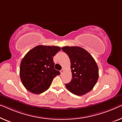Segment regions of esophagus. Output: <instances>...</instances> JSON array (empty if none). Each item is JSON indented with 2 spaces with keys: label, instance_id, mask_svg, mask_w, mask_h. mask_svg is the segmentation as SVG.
<instances>
[{
  "label": "esophagus",
  "instance_id": "34e87169",
  "mask_svg": "<svg viewBox=\"0 0 122 122\" xmlns=\"http://www.w3.org/2000/svg\"><path fill=\"white\" fill-rule=\"evenodd\" d=\"M60 72H61V74H63V72H64V70H62L60 71Z\"/></svg>",
  "mask_w": 122,
  "mask_h": 122
}]
</instances>
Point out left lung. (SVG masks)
I'll use <instances>...</instances> for the list:
<instances>
[{"label":"left lung","mask_w":122,"mask_h":122,"mask_svg":"<svg viewBox=\"0 0 122 122\" xmlns=\"http://www.w3.org/2000/svg\"><path fill=\"white\" fill-rule=\"evenodd\" d=\"M63 52L71 61L72 79L65 84L66 88L76 95H85L90 92L99 78V70L92 56L79 46H63Z\"/></svg>","instance_id":"8db88e82"}]
</instances>
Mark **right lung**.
Listing matches in <instances>:
<instances>
[{"label":"right lung","mask_w":122,"mask_h":122,"mask_svg":"<svg viewBox=\"0 0 122 122\" xmlns=\"http://www.w3.org/2000/svg\"><path fill=\"white\" fill-rule=\"evenodd\" d=\"M61 50L59 46L38 45L22 60L20 76L23 86L35 94L49 88L54 77L60 74L54 68L53 57Z\"/></svg>","instance_id":"right-lung-1"}]
</instances>
